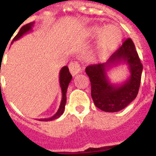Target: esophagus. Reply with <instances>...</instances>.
I'll use <instances>...</instances> for the list:
<instances>
[{
    "label": "esophagus",
    "instance_id": "esophagus-1",
    "mask_svg": "<svg viewBox=\"0 0 156 156\" xmlns=\"http://www.w3.org/2000/svg\"><path fill=\"white\" fill-rule=\"evenodd\" d=\"M68 68H69V71L73 76H75L78 74V73L81 72V67L78 62H71L68 65Z\"/></svg>",
    "mask_w": 156,
    "mask_h": 156
}]
</instances>
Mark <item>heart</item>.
Returning <instances> with one entry per match:
<instances>
[{"label":"heart","instance_id":"1","mask_svg":"<svg viewBox=\"0 0 156 156\" xmlns=\"http://www.w3.org/2000/svg\"><path fill=\"white\" fill-rule=\"evenodd\" d=\"M92 32L95 35H98L99 33H101L102 29L94 27L93 28ZM121 38H122V34H121L120 30L114 26H108L107 27H105L102 32L100 41H99L100 48L104 51L112 49L115 48L120 42Z\"/></svg>","mask_w":156,"mask_h":156}]
</instances>
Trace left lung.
Returning <instances> with one entry per match:
<instances>
[{"label":"left lung","instance_id":"1","mask_svg":"<svg viewBox=\"0 0 156 156\" xmlns=\"http://www.w3.org/2000/svg\"><path fill=\"white\" fill-rule=\"evenodd\" d=\"M121 62L128 65L131 75L124 84L112 85L107 71ZM143 65L133 41L126 39L105 63L89 65L85 71L91 83V96L95 106L105 112H118L136 98L140 88Z\"/></svg>","mask_w":156,"mask_h":156}]
</instances>
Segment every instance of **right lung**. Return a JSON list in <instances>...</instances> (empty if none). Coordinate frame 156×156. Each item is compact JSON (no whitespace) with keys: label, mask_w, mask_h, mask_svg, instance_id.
<instances>
[{"label":"right lung","mask_w":156,"mask_h":156,"mask_svg":"<svg viewBox=\"0 0 156 156\" xmlns=\"http://www.w3.org/2000/svg\"><path fill=\"white\" fill-rule=\"evenodd\" d=\"M34 27V22H30L27 25L23 26L22 28L19 30L18 33L16 34L15 37L12 40V43L13 41L18 40L19 38H21L22 36L25 35L26 33L31 32L32 30V27ZM72 75L71 73H69V69L67 66H64L63 68H62V69L60 70V73H59V83H60V87H61L62 89V98L61 104H60V106H59V108H58V112L55 114L52 117L48 118V119H40L41 121H51L54 120L56 119H58L61 116L63 112H64L65 109V105H66V100H67V96H66V93H67V89H68V84L69 83L71 82L72 80Z\"/></svg>","instance_id":"1"}]
</instances>
